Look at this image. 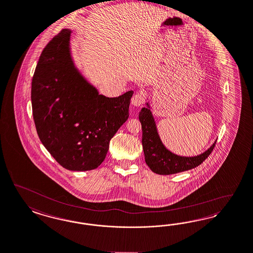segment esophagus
<instances>
[{"label":"esophagus","instance_id":"obj_1","mask_svg":"<svg viewBox=\"0 0 253 253\" xmlns=\"http://www.w3.org/2000/svg\"><path fill=\"white\" fill-rule=\"evenodd\" d=\"M146 101V95L143 91H138L131 98V105L134 106H142L145 104Z\"/></svg>","mask_w":253,"mask_h":253}]
</instances>
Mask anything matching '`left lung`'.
Wrapping results in <instances>:
<instances>
[{
	"mask_svg": "<svg viewBox=\"0 0 253 253\" xmlns=\"http://www.w3.org/2000/svg\"><path fill=\"white\" fill-rule=\"evenodd\" d=\"M143 107L139 113L142 126V145L145 161L152 172L159 174H172L184 172L201 165L215 148L216 142L204 153L194 157L177 156L163 145L158 134L156 124L151 111Z\"/></svg>",
	"mask_w": 253,
	"mask_h": 253,
	"instance_id": "1",
	"label": "left lung"
}]
</instances>
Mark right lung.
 Instances as JSON below:
<instances>
[{
  "label": "right lung",
  "instance_id": "right-lung-1",
  "mask_svg": "<svg viewBox=\"0 0 253 253\" xmlns=\"http://www.w3.org/2000/svg\"><path fill=\"white\" fill-rule=\"evenodd\" d=\"M70 35L63 29L41 53L32 82L33 116L52 157L65 169L87 171L104 162L110 140L129 118L133 92L100 95L75 67Z\"/></svg>",
  "mask_w": 253,
  "mask_h": 253
}]
</instances>
